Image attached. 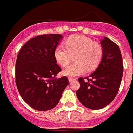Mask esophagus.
Returning a JSON list of instances; mask_svg holds the SVG:
<instances>
[{"mask_svg": "<svg viewBox=\"0 0 133 133\" xmlns=\"http://www.w3.org/2000/svg\"><path fill=\"white\" fill-rule=\"evenodd\" d=\"M75 79H76L73 78V77H69V82H72V81H73V80H75Z\"/></svg>", "mask_w": 133, "mask_h": 133, "instance_id": "34e87169", "label": "esophagus"}]
</instances>
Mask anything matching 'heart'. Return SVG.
Masks as SVG:
<instances>
[{
  "mask_svg": "<svg viewBox=\"0 0 133 133\" xmlns=\"http://www.w3.org/2000/svg\"><path fill=\"white\" fill-rule=\"evenodd\" d=\"M64 45L65 48L58 46L55 49L54 57L60 66L65 67L74 56V63L63 71L66 76H77L84 74L86 70L92 71L101 62L103 56L101 45L88 37L82 35H73L66 39Z\"/></svg>",
  "mask_w": 133,
  "mask_h": 133,
  "instance_id": "1",
  "label": "heart"
}]
</instances>
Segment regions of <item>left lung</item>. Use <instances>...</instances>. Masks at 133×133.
Returning a JSON list of instances; mask_svg holds the SVG:
<instances>
[{
    "mask_svg": "<svg viewBox=\"0 0 133 133\" xmlns=\"http://www.w3.org/2000/svg\"><path fill=\"white\" fill-rule=\"evenodd\" d=\"M101 43L103 49L101 62L90 76L78 79L80 88L76 91L81 103L95 110L103 108L113 101L119 90L124 71L122 57L118 45L107 37L101 41Z\"/></svg>",
    "mask_w": 133,
    "mask_h": 133,
    "instance_id": "8db88e82",
    "label": "left lung"
}]
</instances>
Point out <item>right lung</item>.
I'll return each mask as SVG.
<instances>
[{"label": "right lung", "instance_id": "right-lung-1", "mask_svg": "<svg viewBox=\"0 0 133 133\" xmlns=\"http://www.w3.org/2000/svg\"><path fill=\"white\" fill-rule=\"evenodd\" d=\"M62 38L60 34L41 35L28 41L19 50L15 63V83L22 99L32 108L44 111L54 108L69 84L54 50Z\"/></svg>", "mask_w": 133, "mask_h": 133}]
</instances>
